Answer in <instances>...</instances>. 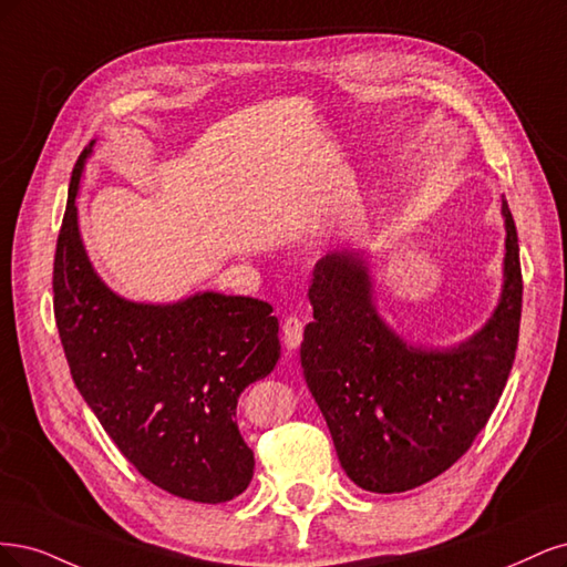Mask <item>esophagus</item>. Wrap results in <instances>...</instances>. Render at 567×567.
I'll return each instance as SVG.
<instances>
[{
	"mask_svg": "<svg viewBox=\"0 0 567 567\" xmlns=\"http://www.w3.org/2000/svg\"><path fill=\"white\" fill-rule=\"evenodd\" d=\"M303 341V322L299 318H287L282 324V343L287 351H297Z\"/></svg>",
	"mask_w": 567,
	"mask_h": 567,
	"instance_id": "esophagus-1",
	"label": "esophagus"
}]
</instances>
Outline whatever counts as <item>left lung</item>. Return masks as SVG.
Segmentation results:
<instances>
[{"mask_svg":"<svg viewBox=\"0 0 567 567\" xmlns=\"http://www.w3.org/2000/svg\"><path fill=\"white\" fill-rule=\"evenodd\" d=\"M504 282L481 330L456 346H414L381 320L362 251L316 264L301 368L358 487L393 495L441 476L497 408L516 358L523 278L518 233L502 195Z\"/></svg>","mask_w":567,"mask_h":567,"instance_id":"1","label":"left lung"}]
</instances>
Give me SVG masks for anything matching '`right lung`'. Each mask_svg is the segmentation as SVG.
<instances>
[{
  "label": "right lung",
  "mask_w": 567,
  "mask_h": 567,
  "mask_svg": "<svg viewBox=\"0 0 567 567\" xmlns=\"http://www.w3.org/2000/svg\"><path fill=\"white\" fill-rule=\"evenodd\" d=\"M91 141L72 169L53 259V313L72 381L143 478L181 499L221 504L247 489L254 452L237 398L280 358L272 306L195 291L176 303L120 297L91 266L75 199Z\"/></svg>",
  "instance_id": "right-lung-1"
}]
</instances>
